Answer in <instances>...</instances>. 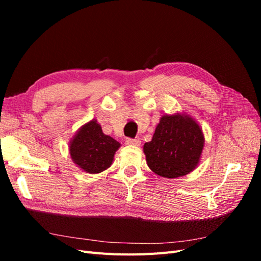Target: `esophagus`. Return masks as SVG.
<instances>
[{"mask_svg": "<svg viewBox=\"0 0 261 261\" xmlns=\"http://www.w3.org/2000/svg\"><path fill=\"white\" fill-rule=\"evenodd\" d=\"M125 143L127 145H133V146H139L141 144V141L139 138H127L125 140Z\"/></svg>", "mask_w": 261, "mask_h": 261, "instance_id": "esophagus-1", "label": "esophagus"}]
</instances>
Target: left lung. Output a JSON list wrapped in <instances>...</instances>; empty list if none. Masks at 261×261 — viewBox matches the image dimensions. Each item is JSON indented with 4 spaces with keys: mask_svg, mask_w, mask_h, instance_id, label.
<instances>
[{
    "mask_svg": "<svg viewBox=\"0 0 261 261\" xmlns=\"http://www.w3.org/2000/svg\"><path fill=\"white\" fill-rule=\"evenodd\" d=\"M203 139L199 125L192 117L164 115L152 140L144 145L148 167L163 177L186 175L199 162Z\"/></svg>",
    "mask_w": 261,
    "mask_h": 261,
    "instance_id": "8db88e82",
    "label": "left lung"
}]
</instances>
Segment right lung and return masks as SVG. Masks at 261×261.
I'll list each match as a JSON object with an SVG mask.
<instances>
[{"label":"right lung","instance_id":"right-lung-1","mask_svg":"<svg viewBox=\"0 0 261 261\" xmlns=\"http://www.w3.org/2000/svg\"><path fill=\"white\" fill-rule=\"evenodd\" d=\"M120 143L111 136L105 135L101 126L91 121L84 125L69 146L73 161L85 172L94 174L108 169Z\"/></svg>","mask_w":261,"mask_h":261}]
</instances>
